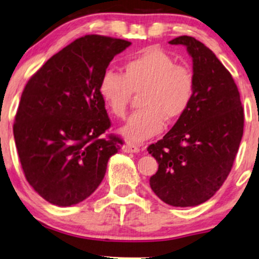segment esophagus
Instances as JSON below:
<instances>
[{"instance_id":"34e87169","label":"esophagus","mask_w":259,"mask_h":259,"mask_svg":"<svg viewBox=\"0 0 259 259\" xmlns=\"http://www.w3.org/2000/svg\"><path fill=\"white\" fill-rule=\"evenodd\" d=\"M123 151L126 152V153H138V152L140 151V148L137 146V145H133V144H126L123 145Z\"/></svg>"}]
</instances>
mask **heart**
I'll list each match as a JSON object with an SVG mask.
<instances>
[{
	"label": "heart",
	"instance_id": "heart-1",
	"mask_svg": "<svg viewBox=\"0 0 259 259\" xmlns=\"http://www.w3.org/2000/svg\"><path fill=\"white\" fill-rule=\"evenodd\" d=\"M132 93L140 95V107L120 130L133 143L160 133L165 121L175 122L189 111L196 94L192 69L177 65L176 60L158 47H148L123 65V75L106 70L99 83V94L115 118L126 115Z\"/></svg>",
	"mask_w": 259,
	"mask_h": 259
}]
</instances>
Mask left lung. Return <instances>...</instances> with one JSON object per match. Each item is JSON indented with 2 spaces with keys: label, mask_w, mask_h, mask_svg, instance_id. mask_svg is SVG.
<instances>
[{
  "label": "left lung",
  "mask_w": 259,
  "mask_h": 259,
  "mask_svg": "<svg viewBox=\"0 0 259 259\" xmlns=\"http://www.w3.org/2000/svg\"><path fill=\"white\" fill-rule=\"evenodd\" d=\"M169 44L185 46L192 58L196 94L172 130L148 146L159 164L150 185L166 204L197 206L221 189L231 171L243 137L244 111L231 74L211 49L186 35Z\"/></svg>",
  "instance_id": "obj_1"
}]
</instances>
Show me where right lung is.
Returning a JSON list of instances; mask_svg holds the SVG:
<instances>
[{
  "label": "right lung",
  "instance_id": "right-lung-1",
  "mask_svg": "<svg viewBox=\"0 0 259 259\" xmlns=\"http://www.w3.org/2000/svg\"><path fill=\"white\" fill-rule=\"evenodd\" d=\"M131 42L86 35L53 55L28 81L14 123L27 182L53 205L91 196L122 140L100 136L111 127L99 83L109 62Z\"/></svg>",
  "mask_w": 259,
  "mask_h": 259
}]
</instances>
